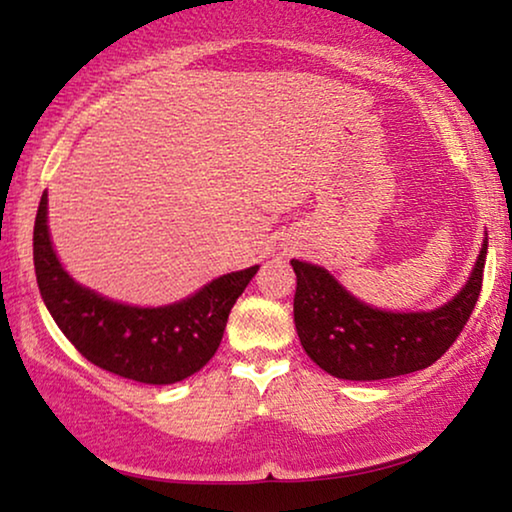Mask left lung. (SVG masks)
Returning a JSON list of instances; mask_svg holds the SVG:
<instances>
[{
  "instance_id": "obj_1",
  "label": "left lung",
  "mask_w": 512,
  "mask_h": 512,
  "mask_svg": "<svg viewBox=\"0 0 512 512\" xmlns=\"http://www.w3.org/2000/svg\"><path fill=\"white\" fill-rule=\"evenodd\" d=\"M487 240L459 296L433 312H382L363 305L324 268L291 261L298 286L293 321L307 356L340 380H387L436 363L464 331L482 291Z\"/></svg>"
}]
</instances>
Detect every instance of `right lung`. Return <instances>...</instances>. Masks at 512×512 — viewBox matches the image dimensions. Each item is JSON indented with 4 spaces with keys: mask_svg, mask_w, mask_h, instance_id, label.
Masks as SVG:
<instances>
[{
    "mask_svg": "<svg viewBox=\"0 0 512 512\" xmlns=\"http://www.w3.org/2000/svg\"><path fill=\"white\" fill-rule=\"evenodd\" d=\"M46 191L34 221V272L41 298L97 368L144 384H174L198 373L216 354L235 300L258 265L214 279L195 296L167 307H130L83 289L62 270L46 226Z\"/></svg>",
    "mask_w": 512,
    "mask_h": 512,
    "instance_id": "1",
    "label": "right lung"
}]
</instances>
